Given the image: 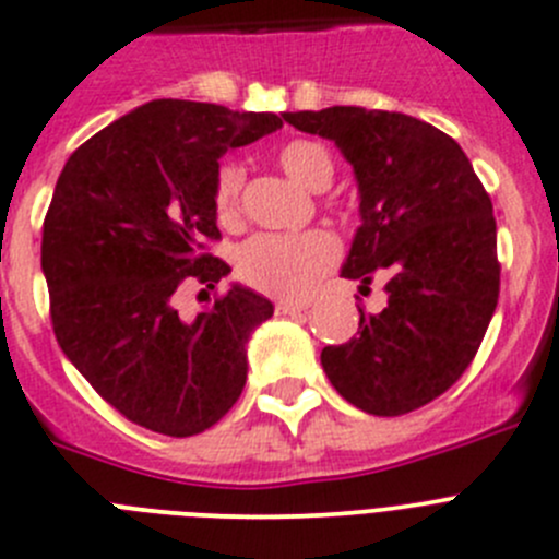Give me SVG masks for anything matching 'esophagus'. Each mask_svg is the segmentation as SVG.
Wrapping results in <instances>:
<instances>
[{"instance_id":"esophagus-1","label":"esophagus","mask_w":559,"mask_h":559,"mask_svg":"<svg viewBox=\"0 0 559 559\" xmlns=\"http://www.w3.org/2000/svg\"><path fill=\"white\" fill-rule=\"evenodd\" d=\"M309 309V304H304V300H278L275 304V311L278 314H300V311Z\"/></svg>"}]
</instances>
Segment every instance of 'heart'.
Segmentation results:
<instances>
[{
	"label": "heart",
	"instance_id": "heart-1",
	"mask_svg": "<svg viewBox=\"0 0 559 559\" xmlns=\"http://www.w3.org/2000/svg\"><path fill=\"white\" fill-rule=\"evenodd\" d=\"M281 168L297 185L322 190L333 179V159L317 140H289L278 151ZM245 170L239 162H223L212 181V206L223 226L242 217ZM338 239L325 228L300 234H255L239 248L237 273L253 289L278 297H306L311 286L338 262Z\"/></svg>",
	"mask_w": 559,
	"mask_h": 559
}]
</instances>
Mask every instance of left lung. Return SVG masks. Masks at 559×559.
Returning a JSON list of instances; mask_svg holds the SVG:
<instances>
[{"label":"left lung","instance_id":"left-lung-1","mask_svg":"<svg viewBox=\"0 0 559 559\" xmlns=\"http://www.w3.org/2000/svg\"><path fill=\"white\" fill-rule=\"evenodd\" d=\"M300 132L333 140L361 190V228L344 278L389 304L361 311L358 336L322 350V369L347 403L403 416L441 397L477 356L499 300L491 195L461 145L430 123L389 109L284 112Z\"/></svg>","mask_w":559,"mask_h":559}]
</instances>
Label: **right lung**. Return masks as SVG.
<instances>
[{"instance_id": "right-lung-1", "label": "right lung", "mask_w": 559, "mask_h": 559, "mask_svg": "<svg viewBox=\"0 0 559 559\" xmlns=\"http://www.w3.org/2000/svg\"><path fill=\"white\" fill-rule=\"evenodd\" d=\"M273 112L156 98L68 156L44 217L40 267L57 344L118 414L187 438L239 400L245 342L273 304L231 286L181 320L176 292L231 273L212 181L221 156L281 127Z\"/></svg>"}]
</instances>
